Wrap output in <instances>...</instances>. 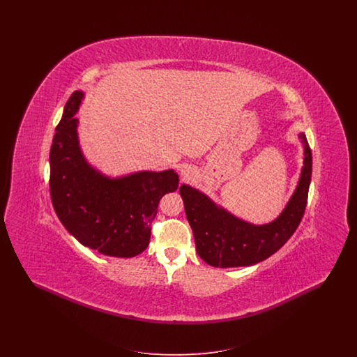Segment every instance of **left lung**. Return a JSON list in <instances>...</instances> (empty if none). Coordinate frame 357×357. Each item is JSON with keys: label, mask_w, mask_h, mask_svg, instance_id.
I'll return each mask as SVG.
<instances>
[{"label": "left lung", "mask_w": 357, "mask_h": 357, "mask_svg": "<svg viewBox=\"0 0 357 357\" xmlns=\"http://www.w3.org/2000/svg\"><path fill=\"white\" fill-rule=\"evenodd\" d=\"M304 167L297 188L277 220L266 225L242 221L192 187H179L199 257L214 268H237L258 264L280 250L297 230L307 202L312 178V151L306 136Z\"/></svg>", "instance_id": "obj_1"}]
</instances>
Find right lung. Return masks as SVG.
<instances>
[{
	"label": "right lung",
	"instance_id": "right-lung-1",
	"mask_svg": "<svg viewBox=\"0 0 357 357\" xmlns=\"http://www.w3.org/2000/svg\"><path fill=\"white\" fill-rule=\"evenodd\" d=\"M84 93L75 91L52 142L50 188L59 220L82 245L111 257L146 250L162 197L178 188L174 170L140 171L111 179L92 169L79 146L75 118Z\"/></svg>",
	"mask_w": 357,
	"mask_h": 357
}]
</instances>
